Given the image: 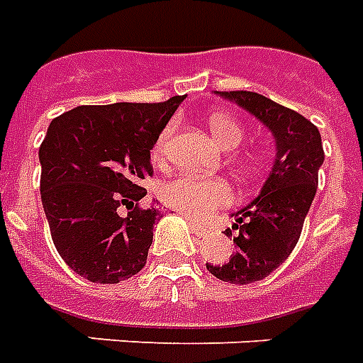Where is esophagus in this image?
Returning <instances> with one entry per match:
<instances>
[{"instance_id":"1","label":"esophagus","mask_w":363,"mask_h":363,"mask_svg":"<svg viewBox=\"0 0 363 363\" xmlns=\"http://www.w3.org/2000/svg\"><path fill=\"white\" fill-rule=\"evenodd\" d=\"M189 223H191L193 231H195L199 237L208 235V233H211V228H206V225H203V223H197L195 220H193V218H189Z\"/></svg>"}]
</instances>
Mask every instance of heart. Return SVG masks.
<instances>
[{
  "instance_id": "heart-1",
  "label": "heart",
  "mask_w": 363,
  "mask_h": 363,
  "mask_svg": "<svg viewBox=\"0 0 363 363\" xmlns=\"http://www.w3.org/2000/svg\"><path fill=\"white\" fill-rule=\"evenodd\" d=\"M208 128L212 135L222 143L225 149H233L245 138L243 124L222 111H214L208 116ZM174 133V122H168L157 135L151 147V157L155 160H162L166 155V147ZM160 197L168 206L184 212L195 220H208L218 211L233 203V187L223 178H206L195 174H182L170 182H166L160 189Z\"/></svg>"
}]
</instances>
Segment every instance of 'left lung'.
<instances>
[{
    "mask_svg": "<svg viewBox=\"0 0 363 363\" xmlns=\"http://www.w3.org/2000/svg\"><path fill=\"white\" fill-rule=\"evenodd\" d=\"M262 120L277 143V157L262 193L239 212L225 235L235 233V255L228 262L206 264L222 281L247 285L268 277L298 243L318 189L323 145L318 128L302 114L255 91H220Z\"/></svg>",
    "mask_w": 363,
    "mask_h": 363,
    "instance_id": "left-lung-1",
    "label": "left lung"
}]
</instances>
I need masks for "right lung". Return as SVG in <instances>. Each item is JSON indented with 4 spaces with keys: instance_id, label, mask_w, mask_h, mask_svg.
I'll return each mask as SVG.
<instances>
[{
    "instance_id": "1",
    "label": "right lung",
    "mask_w": 363,
    "mask_h": 363,
    "mask_svg": "<svg viewBox=\"0 0 363 363\" xmlns=\"http://www.w3.org/2000/svg\"><path fill=\"white\" fill-rule=\"evenodd\" d=\"M184 99L82 105L51 120L40 145L43 211L57 252L84 279L120 283L145 266L160 212L141 206L140 182L152 176V143Z\"/></svg>"
}]
</instances>
